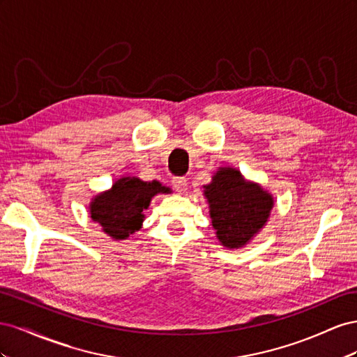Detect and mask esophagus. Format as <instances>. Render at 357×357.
<instances>
[{"label": "esophagus", "mask_w": 357, "mask_h": 357, "mask_svg": "<svg viewBox=\"0 0 357 357\" xmlns=\"http://www.w3.org/2000/svg\"><path fill=\"white\" fill-rule=\"evenodd\" d=\"M172 185L178 192H185L187 191V185H188L187 178H184V176L172 178Z\"/></svg>", "instance_id": "1"}]
</instances>
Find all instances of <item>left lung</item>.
Returning a JSON list of instances; mask_svg holds the SVG:
<instances>
[{
  "mask_svg": "<svg viewBox=\"0 0 357 357\" xmlns=\"http://www.w3.org/2000/svg\"><path fill=\"white\" fill-rule=\"evenodd\" d=\"M212 226L227 248H239L268 221L273 206L271 195L259 185L245 184L235 169H220L205 187Z\"/></svg>",
  "mask_w": 357,
  "mask_h": 357,
  "instance_id": "8db88e82",
  "label": "left lung"
}]
</instances>
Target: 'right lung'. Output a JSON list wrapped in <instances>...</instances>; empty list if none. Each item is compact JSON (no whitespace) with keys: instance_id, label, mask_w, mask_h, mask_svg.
<instances>
[{"instance_id":"add662e5","label":"right lung","mask_w":357,"mask_h":357,"mask_svg":"<svg viewBox=\"0 0 357 357\" xmlns=\"http://www.w3.org/2000/svg\"><path fill=\"white\" fill-rule=\"evenodd\" d=\"M158 192H170L160 182H144L139 178H122L110 191L98 195L91 203V218L109 236L126 239L140 229L144 222V209Z\"/></svg>"}]
</instances>
